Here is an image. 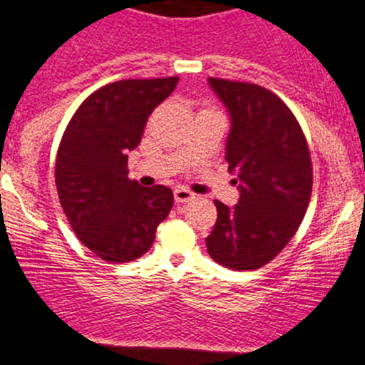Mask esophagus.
<instances>
[{"mask_svg": "<svg viewBox=\"0 0 365 365\" xmlns=\"http://www.w3.org/2000/svg\"><path fill=\"white\" fill-rule=\"evenodd\" d=\"M195 198H196L195 192H190V190L185 189V187H176V189H175L176 203H187V202H190V200H195Z\"/></svg>", "mask_w": 365, "mask_h": 365, "instance_id": "1", "label": "esophagus"}]
</instances>
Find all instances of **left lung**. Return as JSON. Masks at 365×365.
I'll return each mask as SVG.
<instances>
[{
    "label": "left lung",
    "mask_w": 365,
    "mask_h": 365,
    "mask_svg": "<svg viewBox=\"0 0 365 365\" xmlns=\"http://www.w3.org/2000/svg\"><path fill=\"white\" fill-rule=\"evenodd\" d=\"M231 116L225 143L229 170L240 183L235 207L216 200L212 260L235 271L260 269L300 227L313 190V165L300 123L274 93L256 83L209 78Z\"/></svg>",
    "instance_id": "left-lung-1"
}]
</instances>
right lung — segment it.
I'll list each match as a JSON object with an SVG mask.
<instances>
[{
  "label": "right lung",
  "mask_w": 365,
  "mask_h": 365,
  "mask_svg": "<svg viewBox=\"0 0 365 365\" xmlns=\"http://www.w3.org/2000/svg\"><path fill=\"white\" fill-rule=\"evenodd\" d=\"M176 83L178 78L170 76L103 85L65 129L56 156V189L72 231L101 260L118 264L145 255L173 209L169 187H142L127 178V154Z\"/></svg>",
  "instance_id": "right-lung-1"
}]
</instances>
